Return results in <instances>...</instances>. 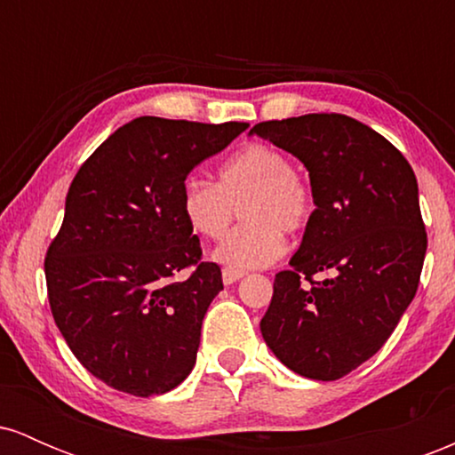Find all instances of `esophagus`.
I'll use <instances>...</instances> for the list:
<instances>
[{
	"label": "esophagus",
	"mask_w": 455,
	"mask_h": 455,
	"mask_svg": "<svg viewBox=\"0 0 455 455\" xmlns=\"http://www.w3.org/2000/svg\"><path fill=\"white\" fill-rule=\"evenodd\" d=\"M242 278H243V271L228 269V267L222 269V282H224V284H233V282H237V280H242Z\"/></svg>",
	"instance_id": "1"
}]
</instances>
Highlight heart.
Segmentation results:
<instances>
[{
  "mask_svg": "<svg viewBox=\"0 0 455 455\" xmlns=\"http://www.w3.org/2000/svg\"><path fill=\"white\" fill-rule=\"evenodd\" d=\"M237 205L245 222L227 235L213 259L228 269H259L282 257L284 231L301 233L310 224L315 190L289 156L267 143H250L224 160L213 184L192 177L181 186V216L205 239L228 231Z\"/></svg>",
  "mask_w": 455,
  "mask_h": 455,
  "instance_id": "b5f03b06",
  "label": "heart"
}]
</instances>
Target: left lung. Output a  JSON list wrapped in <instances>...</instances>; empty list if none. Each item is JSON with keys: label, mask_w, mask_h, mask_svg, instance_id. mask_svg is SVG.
<instances>
[{"label": "left lung", "mask_w": 455, "mask_h": 455, "mask_svg": "<svg viewBox=\"0 0 455 455\" xmlns=\"http://www.w3.org/2000/svg\"><path fill=\"white\" fill-rule=\"evenodd\" d=\"M252 132L304 162L316 205L291 269L275 274L260 333L301 377L342 379L387 342L419 286L427 235L415 173L387 139L340 113Z\"/></svg>", "instance_id": "left-lung-1"}]
</instances>
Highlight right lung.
<instances>
[{"label":"right lung","mask_w":455,"mask_h":455,"mask_svg":"<svg viewBox=\"0 0 455 455\" xmlns=\"http://www.w3.org/2000/svg\"><path fill=\"white\" fill-rule=\"evenodd\" d=\"M248 124L137 117L83 162L44 259L55 325L108 387L149 398L195 368L222 271L181 216L188 173ZM184 268L191 275L177 281Z\"/></svg>","instance_id":"1"}]
</instances>
